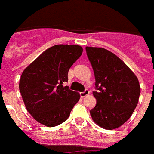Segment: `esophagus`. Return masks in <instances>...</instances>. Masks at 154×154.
I'll use <instances>...</instances> for the list:
<instances>
[{"label":"esophagus","mask_w":154,"mask_h":154,"mask_svg":"<svg viewBox=\"0 0 154 154\" xmlns=\"http://www.w3.org/2000/svg\"><path fill=\"white\" fill-rule=\"evenodd\" d=\"M89 93H90V91L88 90V89H86L85 91H83V92H81L80 93V95H81V98H84V97L87 96V95H89Z\"/></svg>","instance_id":"34e87169"}]
</instances>
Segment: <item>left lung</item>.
<instances>
[{
	"label": "left lung",
	"mask_w": 154,
	"mask_h": 154,
	"mask_svg": "<svg viewBox=\"0 0 154 154\" xmlns=\"http://www.w3.org/2000/svg\"><path fill=\"white\" fill-rule=\"evenodd\" d=\"M95 77L93 95L96 105L90 110L95 123L113 130L126 122L135 110L140 95L137 77L120 58L103 48L86 47Z\"/></svg>",
	"instance_id": "1"
}]
</instances>
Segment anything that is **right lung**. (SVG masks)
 <instances>
[{
  "mask_svg": "<svg viewBox=\"0 0 154 154\" xmlns=\"http://www.w3.org/2000/svg\"><path fill=\"white\" fill-rule=\"evenodd\" d=\"M82 52L79 45H54L23 70L19 91L27 111L37 122L55 127L68 119L80 94L63 83Z\"/></svg>",
  "mask_w": 154,
  "mask_h": 154,
  "instance_id": "right-lung-1",
  "label": "right lung"
}]
</instances>
